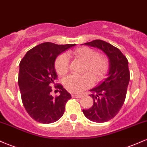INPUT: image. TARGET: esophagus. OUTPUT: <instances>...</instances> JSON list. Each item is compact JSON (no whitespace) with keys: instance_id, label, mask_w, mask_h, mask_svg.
Instances as JSON below:
<instances>
[{"instance_id":"34e87169","label":"esophagus","mask_w":147,"mask_h":147,"mask_svg":"<svg viewBox=\"0 0 147 147\" xmlns=\"http://www.w3.org/2000/svg\"><path fill=\"white\" fill-rule=\"evenodd\" d=\"M82 97V95H72V98H80V97Z\"/></svg>"}]
</instances>
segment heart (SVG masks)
Returning <instances> with one entry per match:
<instances>
[{
  "label": "heart",
  "instance_id": "1",
  "mask_svg": "<svg viewBox=\"0 0 147 147\" xmlns=\"http://www.w3.org/2000/svg\"><path fill=\"white\" fill-rule=\"evenodd\" d=\"M70 55L85 62L84 75H71L65 77L63 85L69 92L79 93L90 87L95 82H99L105 77L109 70V63L107 57L102 54H97L93 49L88 47H80L70 52ZM55 70L59 75H65L69 70L68 57L61 54L55 63Z\"/></svg>",
  "mask_w": 147,
  "mask_h": 147
}]
</instances>
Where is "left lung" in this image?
<instances>
[{"label":"left lung","mask_w":147,"mask_h":147,"mask_svg":"<svg viewBox=\"0 0 147 147\" xmlns=\"http://www.w3.org/2000/svg\"><path fill=\"white\" fill-rule=\"evenodd\" d=\"M84 45L100 49L109 59L107 78L90 90L93 104L90 109H83L84 115L92 122H106L113 119L124 104L130 81L129 61L119 49L102 40Z\"/></svg>","instance_id":"1"}]
</instances>
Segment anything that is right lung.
I'll return each instance as SVG.
<instances>
[{
  "label": "right lung",
  "mask_w": 147,
  "mask_h": 147,
  "mask_svg": "<svg viewBox=\"0 0 147 147\" xmlns=\"http://www.w3.org/2000/svg\"><path fill=\"white\" fill-rule=\"evenodd\" d=\"M75 45L45 42L30 50L20 62L18 82L22 102L36 122L50 124L63 116L71 95L61 84L55 86L59 89V95L54 97L50 94L57 77L55 63L61 53Z\"/></svg>",
  "instance_id": "1"
}]
</instances>
